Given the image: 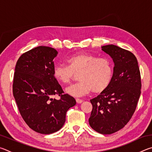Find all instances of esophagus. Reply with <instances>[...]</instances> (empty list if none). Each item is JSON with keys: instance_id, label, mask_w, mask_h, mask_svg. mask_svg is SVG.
Masks as SVG:
<instances>
[{"instance_id": "34e87169", "label": "esophagus", "mask_w": 152, "mask_h": 152, "mask_svg": "<svg viewBox=\"0 0 152 152\" xmlns=\"http://www.w3.org/2000/svg\"><path fill=\"white\" fill-rule=\"evenodd\" d=\"M76 102H77V103H78V104H80V103H82V100L80 99H76Z\"/></svg>"}]
</instances>
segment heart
<instances>
[{
    "mask_svg": "<svg viewBox=\"0 0 152 152\" xmlns=\"http://www.w3.org/2000/svg\"><path fill=\"white\" fill-rule=\"evenodd\" d=\"M67 65L54 67L53 75L58 82L68 84L79 74L78 83L72 84L66 91L68 94L80 97L89 94L101 93L107 88L113 74L112 61L107 58H97L89 53H78L66 60Z\"/></svg>",
    "mask_w": 152,
    "mask_h": 152,
    "instance_id": "obj_1",
    "label": "heart"
}]
</instances>
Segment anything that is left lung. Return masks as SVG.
Instances as JSON below:
<instances>
[{"label":"left lung","mask_w":152,"mask_h":152,"mask_svg":"<svg viewBox=\"0 0 152 152\" xmlns=\"http://www.w3.org/2000/svg\"><path fill=\"white\" fill-rule=\"evenodd\" d=\"M115 66L107 88L91 100L89 125L101 134L121 129L132 119L141 94V75L137 60L131 51L115 45L102 47Z\"/></svg>","instance_id":"left-lung-1"}]
</instances>
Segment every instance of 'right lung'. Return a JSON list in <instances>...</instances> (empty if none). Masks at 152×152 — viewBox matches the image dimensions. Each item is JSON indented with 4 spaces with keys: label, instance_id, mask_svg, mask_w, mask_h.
I'll return each instance as SVG.
<instances>
[{
    "label": "right lung",
    "instance_id": "add662e5",
    "mask_svg": "<svg viewBox=\"0 0 152 152\" xmlns=\"http://www.w3.org/2000/svg\"><path fill=\"white\" fill-rule=\"evenodd\" d=\"M57 54L55 49L39 46L23 53L15 66L12 92L19 113L31 129L42 134L60 130L66 112L76 103L53 77Z\"/></svg>",
    "mask_w": 152,
    "mask_h": 152
}]
</instances>
